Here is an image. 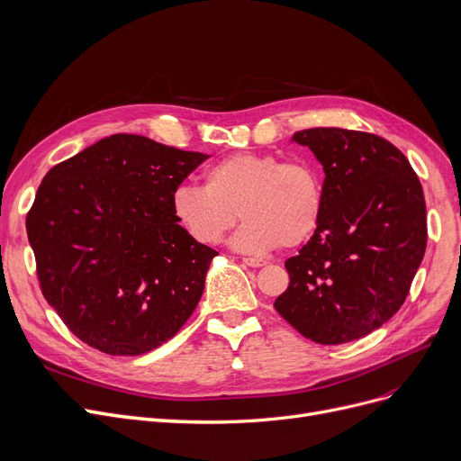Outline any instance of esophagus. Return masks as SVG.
<instances>
[{
	"label": "esophagus",
	"instance_id": "1",
	"mask_svg": "<svg viewBox=\"0 0 461 461\" xmlns=\"http://www.w3.org/2000/svg\"><path fill=\"white\" fill-rule=\"evenodd\" d=\"M244 262H246L248 267H251V268H260V267H265V265H267L265 260H260V258H251V257L244 258Z\"/></svg>",
	"mask_w": 461,
	"mask_h": 461
}]
</instances>
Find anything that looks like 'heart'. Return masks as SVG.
Instances as JSON below:
<instances>
[{"mask_svg":"<svg viewBox=\"0 0 461 461\" xmlns=\"http://www.w3.org/2000/svg\"><path fill=\"white\" fill-rule=\"evenodd\" d=\"M178 225L204 246H215L240 217L244 225L230 246L240 253L267 255L279 246L296 248L319 225L322 185L305 163H281L270 153H232L204 172V185L182 184L172 193Z\"/></svg>","mask_w":461,"mask_h":461,"instance_id":"obj_1","label":"heart"}]
</instances>
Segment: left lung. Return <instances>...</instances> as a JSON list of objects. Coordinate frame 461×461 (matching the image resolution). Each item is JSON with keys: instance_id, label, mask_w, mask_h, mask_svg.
Segmentation results:
<instances>
[{"instance_id": "8db88e82", "label": "left lung", "mask_w": 461, "mask_h": 461, "mask_svg": "<svg viewBox=\"0 0 461 461\" xmlns=\"http://www.w3.org/2000/svg\"><path fill=\"white\" fill-rule=\"evenodd\" d=\"M322 165L319 225L285 262L291 283L274 308L321 345L367 336L396 313L426 251L419 176L388 140L339 127L298 131Z\"/></svg>"}]
</instances>
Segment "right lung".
Instances as JSON below:
<instances>
[{"label":"right lung","mask_w":461,"mask_h":461,"mask_svg":"<svg viewBox=\"0 0 461 461\" xmlns=\"http://www.w3.org/2000/svg\"><path fill=\"white\" fill-rule=\"evenodd\" d=\"M208 158L120 133L42 178L28 240L42 294L78 339L137 357L191 317L217 251L178 225L170 201Z\"/></svg>","instance_id":"add662e5"}]
</instances>
